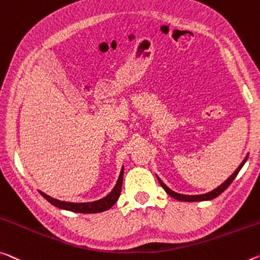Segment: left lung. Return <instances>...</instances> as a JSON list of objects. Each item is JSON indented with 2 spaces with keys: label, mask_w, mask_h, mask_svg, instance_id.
<instances>
[{
  "label": "left lung",
  "mask_w": 260,
  "mask_h": 260,
  "mask_svg": "<svg viewBox=\"0 0 260 260\" xmlns=\"http://www.w3.org/2000/svg\"><path fill=\"white\" fill-rule=\"evenodd\" d=\"M249 155H246V157L243 159V162L240 164V167H238L236 169V171L234 172V174L229 177L228 179L225 180L224 183H222L220 186H217L215 189H213V191L208 192V193H205V194H198V196H186V194H180V193H177L175 191H172V189L169 188L166 184H164L162 180H160L158 177H157V180L160 184V186H162L164 189H166V192L168 193L169 196L174 198V199L176 200H179V201H205V200H212L214 199V198L219 197L222 192L224 191V189L228 188V186L230 184L233 183V180L236 178V176L238 175V172H240V170L242 169V167L244 166V163L246 162V159H248Z\"/></svg>",
  "instance_id": "1"
}]
</instances>
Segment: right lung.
I'll return each mask as SVG.
<instances>
[{
  "label": "right lung",
  "mask_w": 260,
  "mask_h": 260,
  "mask_svg": "<svg viewBox=\"0 0 260 260\" xmlns=\"http://www.w3.org/2000/svg\"><path fill=\"white\" fill-rule=\"evenodd\" d=\"M122 178H123V168L121 169L120 175H119V178L117 180V184L113 187L112 191H111L108 196L103 198L101 200L92 201V203H67V201H60L54 198L49 197L45 194L44 192H40V194L43 196L45 199H46L48 203H51L53 206H55L57 208L66 209V211H71L75 213H101L104 211H108L112 206L117 203L119 199V196H120L121 192V186H122Z\"/></svg>",
  "instance_id": "add662e5"
}]
</instances>
